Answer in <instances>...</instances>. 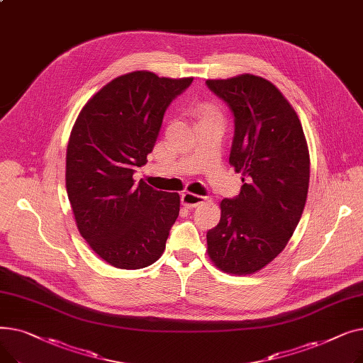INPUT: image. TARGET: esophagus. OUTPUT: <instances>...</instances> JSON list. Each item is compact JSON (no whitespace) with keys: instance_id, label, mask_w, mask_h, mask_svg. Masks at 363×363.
Here are the masks:
<instances>
[{"instance_id":"1","label":"esophagus","mask_w":363,"mask_h":363,"mask_svg":"<svg viewBox=\"0 0 363 363\" xmlns=\"http://www.w3.org/2000/svg\"><path fill=\"white\" fill-rule=\"evenodd\" d=\"M181 201H182V204H184L185 207L193 208V207H197V206H200L201 203H204V201H206V197L199 196V194H193V193H184V194L181 196Z\"/></svg>"}]
</instances>
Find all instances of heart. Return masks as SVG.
Masks as SVG:
<instances>
[{
    "label": "heart",
    "instance_id": "b5f03b06",
    "mask_svg": "<svg viewBox=\"0 0 363 363\" xmlns=\"http://www.w3.org/2000/svg\"><path fill=\"white\" fill-rule=\"evenodd\" d=\"M211 116H218L216 111L213 108H211V107H204L203 111H201V118H211Z\"/></svg>",
    "mask_w": 363,
    "mask_h": 363
}]
</instances>
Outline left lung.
Masks as SVG:
<instances>
[{"label": "left lung", "instance_id": "1", "mask_svg": "<svg viewBox=\"0 0 363 363\" xmlns=\"http://www.w3.org/2000/svg\"><path fill=\"white\" fill-rule=\"evenodd\" d=\"M206 85L234 114L230 163L242 174L241 191L220 203L207 231V253L220 271L253 274L287 245L308 199L311 160L297 113L260 76L208 79Z\"/></svg>", "mask_w": 363, "mask_h": 363}]
</instances>
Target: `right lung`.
Instances as JSON below:
<instances>
[{
	"instance_id": "1",
	"label": "right lung",
	"mask_w": 363,
	"mask_h": 363,
	"mask_svg": "<svg viewBox=\"0 0 363 363\" xmlns=\"http://www.w3.org/2000/svg\"><path fill=\"white\" fill-rule=\"evenodd\" d=\"M193 78L138 70L113 79L84 106L67 144L66 188L81 235L119 269H141L164 252L179 196L132 175L147 163L164 111Z\"/></svg>"
}]
</instances>
